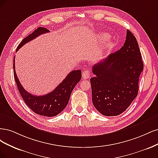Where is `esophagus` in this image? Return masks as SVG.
Wrapping results in <instances>:
<instances>
[{
    "label": "esophagus",
    "mask_w": 158,
    "mask_h": 158,
    "mask_svg": "<svg viewBox=\"0 0 158 158\" xmlns=\"http://www.w3.org/2000/svg\"><path fill=\"white\" fill-rule=\"evenodd\" d=\"M89 77H90L89 71L87 69H85L82 73V78L83 79H89Z\"/></svg>",
    "instance_id": "1"
}]
</instances>
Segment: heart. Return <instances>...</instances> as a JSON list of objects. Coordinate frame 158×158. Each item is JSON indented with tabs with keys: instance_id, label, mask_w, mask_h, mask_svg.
I'll use <instances>...</instances> for the list:
<instances>
[{
	"instance_id": "1",
	"label": "heart",
	"mask_w": 158,
	"mask_h": 158,
	"mask_svg": "<svg viewBox=\"0 0 158 158\" xmlns=\"http://www.w3.org/2000/svg\"><path fill=\"white\" fill-rule=\"evenodd\" d=\"M108 37V35L106 34V33H102L100 35V39H106ZM110 46V43H108V44H107V47H109Z\"/></svg>"
}]
</instances>
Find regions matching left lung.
Here are the masks:
<instances>
[{
	"mask_svg": "<svg viewBox=\"0 0 158 158\" xmlns=\"http://www.w3.org/2000/svg\"><path fill=\"white\" fill-rule=\"evenodd\" d=\"M143 66L138 42L127 30L123 47L93 66L95 77L90 81L95 108L105 116L125 111L138 94Z\"/></svg>",
	"mask_w": 158,
	"mask_h": 158,
	"instance_id": "8db88e82",
	"label": "left lung"
}]
</instances>
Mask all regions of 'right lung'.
<instances>
[{"label":"right lung","instance_id":"obj_1","mask_svg":"<svg viewBox=\"0 0 158 158\" xmlns=\"http://www.w3.org/2000/svg\"><path fill=\"white\" fill-rule=\"evenodd\" d=\"M49 31L47 28L38 27L22 40L18 46L16 51L25 44ZM14 58L13 65L14 79L20 94L29 108L37 114L46 117H54L62 112L68 103L72 90L81 79V70H73L70 72L52 92L43 96H35L25 90L20 83L15 70Z\"/></svg>","mask_w":158,"mask_h":158}]
</instances>
